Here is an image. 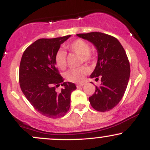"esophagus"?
Segmentation results:
<instances>
[{"label": "esophagus", "mask_w": 150, "mask_h": 150, "mask_svg": "<svg viewBox=\"0 0 150 150\" xmlns=\"http://www.w3.org/2000/svg\"><path fill=\"white\" fill-rule=\"evenodd\" d=\"M83 85H85V83H80V84H77V87L78 88V87H82Z\"/></svg>", "instance_id": "1"}]
</instances>
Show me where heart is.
Listing matches in <instances>:
<instances>
[{"label": "heart", "instance_id": "heart-1", "mask_svg": "<svg viewBox=\"0 0 150 150\" xmlns=\"http://www.w3.org/2000/svg\"><path fill=\"white\" fill-rule=\"evenodd\" d=\"M65 48L73 52L80 55L82 62L91 63L95 59V55L90 51V46L86 41L82 39H77L67 44ZM54 61L58 68L61 70L65 69L67 66V55L63 50H58L55 55ZM89 73L88 68L82 66L79 68L72 69L67 72L65 77L67 80L74 83H82L85 80V76Z\"/></svg>", "mask_w": 150, "mask_h": 150}]
</instances>
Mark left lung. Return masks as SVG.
<instances>
[{"instance_id":"left-lung-1","label":"left lung","mask_w":150,"mask_h":150,"mask_svg":"<svg viewBox=\"0 0 150 150\" xmlns=\"http://www.w3.org/2000/svg\"><path fill=\"white\" fill-rule=\"evenodd\" d=\"M77 35L92 42L98 52L90 77L96 81L101 78V84L89 97L91 106L101 112L109 111L120 102L128 86L130 68L126 53L119 41L108 34L94 32Z\"/></svg>"}]
</instances>
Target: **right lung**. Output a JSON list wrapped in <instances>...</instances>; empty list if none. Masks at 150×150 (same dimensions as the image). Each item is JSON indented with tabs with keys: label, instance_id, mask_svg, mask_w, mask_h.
<instances>
[{
	"label": "right lung",
	"instance_id": "right-lung-1",
	"mask_svg": "<svg viewBox=\"0 0 150 150\" xmlns=\"http://www.w3.org/2000/svg\"><path fill=\"white\" fill-rule=\"evenodd\" d=\"M70 35L53 39H39L22 54L19 70L22 92L32 106L43 116L58 118L65 116L70 106V94L76 89L64 79L56 67L55 55ZM61 83L60 91L56 88Z\"/></svg>",
	"mask_w": 150,
	"mask_h": 150
}]
</instances>
